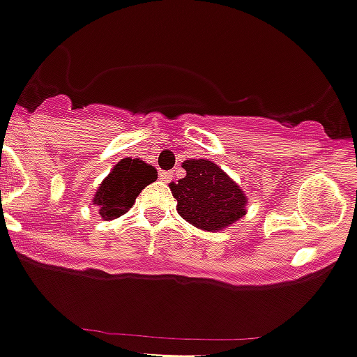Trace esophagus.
I'll list each match as a JSON object with an SVG mask.
<instances>
[{"label":"esophagus","instance_id":"obj_1","mask_svg":"<svg viewBox=\"0 0 357 357\" xmlns=\"http://www.w3.org/2000/svg\"><path fill=\"white\" fill-rule=\"evenodd\" d=\"M172 177H174V174H172V172H161L160 174V178L163 180V182H170Z\"/></svg>","mask_w":357,"mask_h":357}]
</instances>
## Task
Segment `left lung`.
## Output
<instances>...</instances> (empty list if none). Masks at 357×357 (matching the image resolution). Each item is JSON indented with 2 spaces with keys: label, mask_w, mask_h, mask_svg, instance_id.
<instances>
[{
  "label": "left lung",
  "mask_w": 357,
  "mask_h": 357,
  "mask_svg": "<svg viewBox=\"0 0 357 357\" xmlns=\"http://www.w3.org/2000/svg\"><path fill=\"white\" fill-rule=\"evenodd\" d=\"M185 177L170 183L178 213L204 231H220L245 215L246 196L215 163L187 160Z\"/></svg>",
  "instance_id": "left-lung-1"
}]
</instances>
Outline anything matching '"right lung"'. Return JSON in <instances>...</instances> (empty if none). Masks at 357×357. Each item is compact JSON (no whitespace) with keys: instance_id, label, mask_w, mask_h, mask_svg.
Here are the masks:
<instances>
[{"instance_id":"add662e5","label":"right lung","mask_w":357,"mask_h":357,"mask_svg":"<svg viewBox=\"0 0 357 357\" xmlns=\"http://www.w3.org/2000/svg\"><path fill=\"white\" fill-rule=\"evenodd\" d=\"M158 178L156 168L142 160L119 161L114 170L105 177L93 197V204L104 220L121 217L135 203L140 190Z\"/></svg>"}]
</instances>
